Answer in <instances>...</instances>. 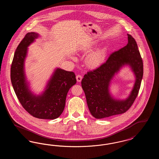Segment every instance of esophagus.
<instances>
[{
    "mask_svg": "<svg viewBox=\"0 0 159 159\" xmlns=\"http://www.w3.org/2000/svg\"><path fill=\"white\" fill-rule=\"evenodd\" d=\"M76 79H77V82H80L82 80V76L80 75H77L76 76Z\"/></svg>",
    "mask_w": 159,
    "mask_h": 159,
    "instance_id": "obj_1",
    "label": "esophagus"
}]
</instances>
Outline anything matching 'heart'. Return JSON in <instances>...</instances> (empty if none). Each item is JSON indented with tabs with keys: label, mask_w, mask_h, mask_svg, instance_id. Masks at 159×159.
<instances>
[{
	"label": "heart",
	"mask_w": 159,
	"mask_h": 159,
	"mask_svg": "<svg viewBox=\"0 0 159 159\" xmlns=\"http://www.w3.org/2000/svg\"><path fill=\"white\" fill-rule=\"evenodd\" d=\"M103 57L104 52L101 50L97 51L92 53L88 57L87 59L88 64L91 66H95L102 60Z\"/></svg>",
	"instance_id": "obj_1"
}]
</instances>
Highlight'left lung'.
I'll return each instance as SVG.
<instances>
[{
  "label": "left lung",
  "mask_w": 159,
  "mask_h": 159,
  "mask_svg": "<svg viewBox=\"0 0 159 159\" xmlns=\"http://www.w3.org/2000/svg\"><path fill=\"white\" fill-rule=\"evenodd\" d=\"M126 46L110 55L97 68L87 72L82 80L89 110L96 119H103L126 112L134 104L143 76V61L135 39L128 34ZM129 64L136 76V82L128 99H113L108 91L110 80L124 65Z\"/></svg>",
  "instance_id": "8db88e82"
}]
</instances>
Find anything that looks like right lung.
<instances>
[{
  "label": "right lung",
  "mask_w": 159,
  "mask_h": 159,
  "mask_svg": "<svg viewBox=\"0 0 159 159\" xmlns=\"http://www.w3.org/2000/svg\"><path fill=\"white\" fill-rule=\"evenodd\" d=\"M38 37L36 33H28L17 46L11 64V80L20 102L29 113L38 119L53 120L63 112L68 91L76 83V75L57 68L43 94L33 96L25 82L24 62L27 46Z\"/></svg>",
  "instance_id": "right-lung-1"
}]
</instances>
